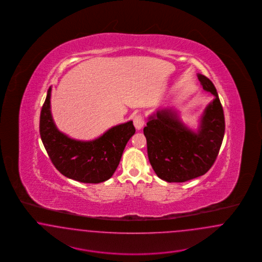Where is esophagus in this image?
Masks as SVG:
<instances>
[{
    "label": "esophagus",
    "mask_w": 262,
    "mask_h": 262,
    "mask_svg": "<svg viewBox=\"0 0 262 262\" xmlns=\"http://www.w3.org/2000/svg\"><path fill=\"white\" fill-rule=\"evenodd\" d=\"M145 124L144 121V116L142 114H137L134 119V125L137 127V129H140Z\"/></svg>",
    "instance_id": "obj_1"
}]
</instances>
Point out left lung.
<instances>
[{
	"label": "left lung",
	"mask_w": 262,
	"mask_h": 262,
	"mask_svg": "<svg viewBox=\"0 0 262 262\" xmlns=\"http://www.w3.org/2000/svg\"><path fill=\"white\" fill-rule=\"evenodd\" d=\"M198 76L203 89L214 95L198 134L183 125L176 114L166 110L150 117L143 128L150 164L156 174L169 183H184L207 173L223 141L224 111L217 90L205 75Z\"/></svg>",
	"instance_id": "obj_1"
}]
</instances>
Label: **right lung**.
I'll return each instance as SVG.
<instances>
[{
    "instance_id": "right-lung-1",
    "label": "right lung",
    "mask_w": 262,
    "mask_h": 262,
    "mask_svg": "<svg viewBox=\"0 0 262 262\" xmlns=\"http://www.w3.org/2000/svg\"><path fill=\"white\" fill-rule=\"evenodd\" d=\"M51 88L40 113L39 132L51 162L67 178L98 184L115 173L128 139L136 133L133 122L116 125L93 141H77L60 133L52 120Z\"/></svg>"
}]
</instances>
